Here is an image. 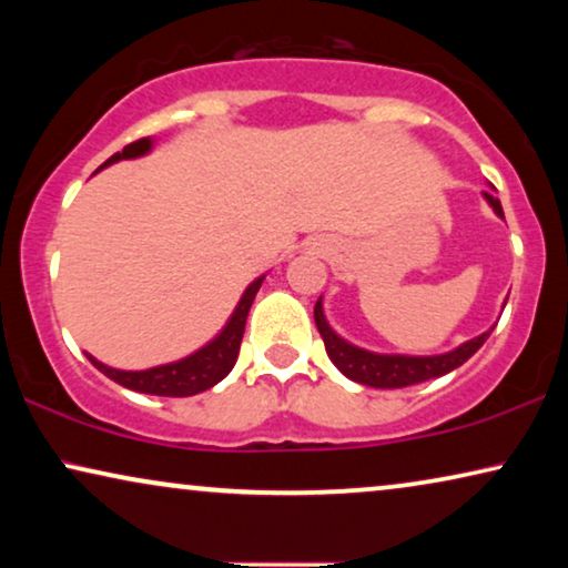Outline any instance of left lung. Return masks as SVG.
Returning a JSON list of instances; mask_svg holds the SVG:
<instances>
[{"instance_id":"obj_1","label":"left lung","mask_w":568,"mask_h":568,"mask_svg":"<svg viewBox=\"0 0 568 568\" xmlns=\"http://www.w3.org/2000/svg\"><path fill=\"white\" fill-rule=\"evenodd\" d=\"M484 199L491 204L496 216H501V204L494 193H484ZM315 325L321 331L325 352H328L331 362L344 372L348 379L354 383L369 385V387H408L416 383H426L432 377H442L447 372H453L460 367L463 362H468L473 354L484 346V341L491 336V331L480 333V336L465 341L463 346L453 348L447 354H437V356H406V354H375L367 352V348H359L354 344H348L338 336L336 331L331 328L328 321L323 315V300L315 302Z\"/></svg>"}]
</instances>
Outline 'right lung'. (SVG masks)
Returning a JSON list of instances; mask_svg holds the SVG:
<instances>
[{
    "label": "right lung",
    "mask_w": 568,
    "mask_h": 568,
    "mask_svg": "<svg viewBox=\"0 0 568 568\" xmlns=\"http://www.w3.org/2000/svg\"><path fill=\"white\" fill-rule=\"evenodd\" d=\"M152 150V139H139V142H131L123 146V152H115L111 160L103 162V168L113 165L119 160H134L142 158ZM100 168V170H103ZM263 278L258 276L255 282L247 286L240 297L235 313L227 321V325L216 333V336L209 341L206 346H201L199 352H193L185 359L170 362V364H160V367L152 369H139V372H129V369H115L108 367V364L98 362L95 356L88 354V359L95 364V367L103 372L105 377H111L113 383H119L129 390L136 393H146V395H165V398H189V395L204 393L209 387H214L220 379L230 375V369L235 367L237 354H240V341H243L245 333V321L247 313H251V305L258 294Z\"/></svg>",
    "instance_id": "right-lung-1"
}]
</instances>
